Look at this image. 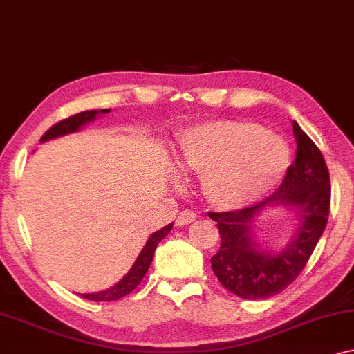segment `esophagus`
<instances>
[{"instance_id": "1", "label": "esophagus", "mask_w": 354, "mask_h": 354, "mask_svg": "<svg viewBox=\"0 0 354 354\" xmlns=\"http://www.w3.org/2000/svg\"><path fill=\"white\" fill-rule=\"evenodd\" d=\"M195 219H197V214H195L191 209H186V211H183V213H179V216L176 218V225L183 227V225L194 223Z\"/></svg>"}]
</instances>
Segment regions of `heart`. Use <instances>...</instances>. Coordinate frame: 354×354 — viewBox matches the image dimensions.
I'll return each mask as SVG.
<instances>
[{"label": "heart", "mask_w": 354, "mask_h": 354, "mask_svg": "<svg viewBox=\"0 0 354 354\" xmlns=\"http://www.w3.org/2000/svg\"><path fill=\"white\" fill-rule=\"evenodd\" d=\"M179 167L202 176L205 197L234 209L261 198L281 179L289 151L279 136L243 120H216L186 130L179 141Z\"/></svg>", "instance_id": "1"}]
</instances>
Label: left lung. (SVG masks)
I'll use <instances>...</instances> for the list:
<instances>
[{
  "label": "left lung",
  "mask_w": 354,
  "mask_h": 354,
  "mask_svg": "<svg viewBox=\"0 0 354 354\" xmlns=\"http://www.w3.org/2000/svg\"><path fill=\"white\" fill-rule=\"evenodd\" d=\"M297 154L281 186L270 197L248 208L209 211L218 223L221 248L211 257L219 283L241 299H268L295 281L312 256L328 224L330 179L324 157L312 138L294 122ZM268 203L292 204L301 209L303 224L293 243L279 255L263 252L250 234L254 214Z\"/></svg>",
  "instance_id": "obj_1"
}]
</instances>
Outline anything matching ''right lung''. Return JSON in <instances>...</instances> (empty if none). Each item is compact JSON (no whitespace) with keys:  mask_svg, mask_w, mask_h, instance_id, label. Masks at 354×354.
Instances as JSON below:
<instances>
[{"mask_svg":"<svg viewBox=\"0 0 354 354\" xmlns=\"http://www.w3.org/2000/svg\"><path fill=\"white\" fill-rule=\"evenodd\" d=\"M108 113H109V109H92V111H82V113L70 115V118L63 119V120H60V122H57L55 125H52L50 129L47 130L44 135H42L41 141L52 140V138H57V136L71 133V131H76L81 125L91 122V120L97 118L98 114H108ZM171 227H173V224H168L163 229L157 230L156 234L151 235V239L147 240V243L145 245L143 251L140 252L138 259L135 261L133 267L130 268V272L127 273V275L120 279L115 286L109 288V289H106V291H102V292L81 294L82 297L87 300H93V302H113V300L122 299L127 294H130L141 283V279L145 278L147 268H149L151 262H152V257H154V251H156L157 245H159L160 241L165 239V236L168 235V232L171 230Z\"/></svg>","mask_w":354,"mask_h":354,"instance_id":"obj_1","label":"right lung"}]
</instances>
